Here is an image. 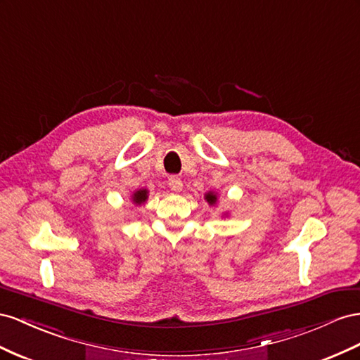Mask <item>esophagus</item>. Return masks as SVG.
<instances>
[{
  "instance_id": "esophagus-1",
  "label": "esophagus",
  "mask_w": 360,
  "mask_h": 360,
  "mask_svg": "<svg viewBox=\"0 0 360 360\" xmlns=\"http://www.w3.org/2000/svg\"><path fill=\"white\" fill-rule=\"evenodd\" d=\"M169 187L172 188V191H176V193H179V191L182 190V181H181V178H178V176H172V178L169 179Z\"/></svg>"
}]
</instances>
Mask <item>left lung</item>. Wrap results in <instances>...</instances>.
I'll return each mask as SVG.
<instances>
[{
  "label": "left lung",
  "instance_id": "obj_1",
  "mask_svg": "<svg viewBox=\"0 0 360 360\" xmlns=\"http://www.w3.org/2000/svg\"><path fill=\"white\" fill-rule=\"evenodd\" d=\"M205 200L208 202V205L210 207H214L215 203H217V200H219V196H217V193L215 191H208V193H205ZM226 215V214H224Z\"/></svg>",
  "mask_w": 360,
  "mask_h": 360
}]
</instances>
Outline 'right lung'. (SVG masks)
I'll use <instances>...</instances> for the list:
<instances>
[{
	"label": "right lung",
	"instance_id": "add662e5",
	"mask_svg": "<svg viewBox=\"0 0 360 360\" xmlns=\"http://www.w3.org/2000/svg\"><path fill=\"white\" fill-rule=\"evenodd\" d=\"M148 198H149V191L146 188H139L131 194V200L134 205L145 203L148 200Z\"/></svg>",
	"mask_w": 360,
	"mask_h": 360
}]
</instances>
